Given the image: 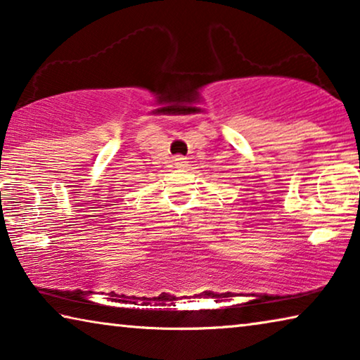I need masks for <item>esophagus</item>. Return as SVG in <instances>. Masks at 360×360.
Segmentation results:
<instances>
[{
  "label": "esophagus",
  "instance_id": "34e87169",
  "mask_svg": "<svg viewBox=\"0 0 360 360\" xmlns=\"http://www.w3.org/2000/svg\"><path fill=\"white\" fill-rule=\"evenodd\" d=\"M174 165L176 167H186L187 165V158H184V157H181V155H178V157H174Z\"/></svg>",
  "mask_w": 360,
  "mask_h": 360
}]
</instances>
